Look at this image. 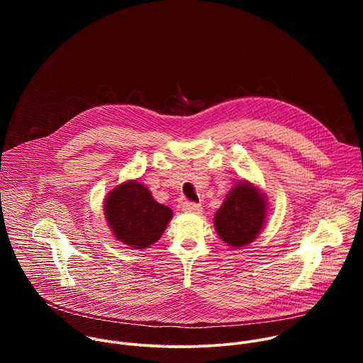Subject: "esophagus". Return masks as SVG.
Instances as JSON below:
<instances>
[{
	"mask_svg": "<svg viewBox=\"0 0 363 363\" xmlns=\"http://www.w3.org/2000/svg\"><path fill=\"white\" fill-rule=\"evenodd\" d=\"M182 210H184L185 213L199 214V213L202 211V206H201L199 203H196V202H189V201H186V202L182 203Z\"/></svg>",
	"mask_w": 363,
	"mask_h": 363,
	"instance_id": "1",
	"label": "esophagus"
}]
</instances>
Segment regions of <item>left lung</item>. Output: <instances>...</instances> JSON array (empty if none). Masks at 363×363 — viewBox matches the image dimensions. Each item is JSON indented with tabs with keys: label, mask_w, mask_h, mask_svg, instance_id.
Returning <instances> with one entry per match:
<instances>
[{
	"label": "left lung",
	"mask_w": 363,
	"mask_h": 363,
	"mask_svg": "<svg viewBox=\"0 0 363 363\" xmlns=\"http://www.w3.org/2000/svg\"><path fill=\"white\" fill-rule=\"evenodd\" d=\"M267 214L264 195L250 182L237 184L216 213L214 225L230 247H244L260 234Z\"/></svg>",
	"instance_id": "1"
}]
</instances>
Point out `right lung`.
Listing matches in <instances>:
<instances>
[{
    "label": "right lung",
    "mask_w": 363,
    "mask_h": 363,
    "mask_svg": "<svg viewBox=\"0 0 363 363\" xmlns=\"http://www.w3.org/2000/svg\"><path fill=\"white\" fill-rule=\"evenodd\" d=\"M105 216L119 241L133 248H147L161 238L172 210L155 201L145 185L129 181L109 192Z\"/></svg>",
    "instance_id": "obj_1"
}]
</instances>
